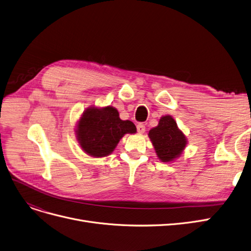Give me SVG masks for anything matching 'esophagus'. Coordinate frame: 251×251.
Returning a JSON list of instances; mask_svg holds the SVG:
<instances>
[{
  "label": "esophagus",
  "mask_w": 251,
  "mask_h": 251,
  "mask_svg": "<svg viewBox=\"0 0 251 251\" xmlns=\"http://www.w3.org/2000/svg\"><path fill=\"white\" fill-rule=\"evenodd\" d=\"M145 129H146V127H145V125H144V124L140 123V124L137 125V131H138L139 133H141V134L144 133Z\"/></svg>",
  "instance_id": "34e87169"
}]
</instances>
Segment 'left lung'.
<instances>
[{
	"instance_id": "8db88e82",
	"label": "left lung",
	"mask_w": 251,
	"mask_h": 251,
	"mask_svg": "<svg viewBox=\"0 0 251 251\" xmlns=\"http://www.w3.org/2000/svg\"><path fill=\"white\" fill-rule=\"evenodd\" d=\"M148 135L157 156L163 162H171L179 156L186 145L184 135L179 131L175 120L170 115L160 118L158 126L150 129Z\"/></svg>"
}]
</instances>
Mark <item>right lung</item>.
<instances>
[{"label": "right lung", "instance_id": "right-lung-1", "mask_svg": "<svg viewBox=\"0 0 251 251\" xmlns=\"http://www.w3.org/2000/svg\"><path fill=\"white\" fill-rule=\"evenodd\" d=\"M126 133H136L135 125L129 120L120 119L117 110L111 106L87 109L77 127L80 146L95 157L111 153L120 138Z\"/></svg>", "mask_w": 251, "mask_h": 251}]
</instances>
